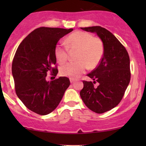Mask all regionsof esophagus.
I'll use <instances>...</instances> for the list:
<instances>
[{"label":"esophagus","mask_w":146,"mask_h":146,"mask_svg":"<svg viewBox=\"0 0 146 146\" xmlns=\"http://www.w3.org/2000/svg\"><path fill=\"white\" fill-rule=\"evenodd\" d=\"M70 83L71 84H72V83H74L75 82L74 80L72 79V78H70Z\"/></svg>","instance_id":"34e87169"}]
</instances>
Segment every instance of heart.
Masks as SVG:
<instances>
[{
	"label": "heart",
	"instance_id": "obj_1",
	"mask_svg": "<svg viewBox=\"0 0 146 146\" xmlns=\"http://www.w3.org/2000/svg\"><path fill=\"white\" fill-rule=\"evenodd\" d=\"M65 43L70 50H78L76 57L78 61L70 62L62 66L60 73L63 76L78 78L85 72L88 66L90 68L96 66L102 57V42L89 33L82 31L76 32L66 39ZM54 55L58 62L63 64L68 58V49L61 44H57L54 48Z\"/></svg>",
	"mask_w": 146,
	"mask_h": 146
}]
</instances>
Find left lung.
<instances>
[{"mask_svg":"<svg viewBox=\"0 0 146 146\" xmlns=\"http://www.w3.org/2000/svg\"><path fill=\"white\" fill-rule=\"evenodd\" d=\"M96 34L104 46L103 57L96 68L88 74L92 82L83 81L80 95L85 105L92 111L102 113L120 102L130 81L129 57L125 47L117 38L104 28H80ZM96 83L98 87L93 84Z\"/></svg>","mask_w":146,"mask_h":146,"instance_id":"obj_1","label":"left lung"}]
</instances>
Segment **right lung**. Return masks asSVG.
I'll return each instance as SVG.
<instances>
[{
	"label": "right lung",
	"instance_id": "1",
	"mask_svg": "<svg viewBox=\"0 0 146 146\" xmlns=\"http://www.w3.org/2000/svg\"><path fill=\"white\" fill-rule=\"evenodd\" d=\"M73 29L40 27L30 33L18 47L12 65L17 96L30 110L47 115L54 110L62 98L70 80L59 77L47 81V74L58 71L54 48L58 42Z\"/></svg>",
	"mask_w": 146,
	"mask_h": 146
}]
</instances>
